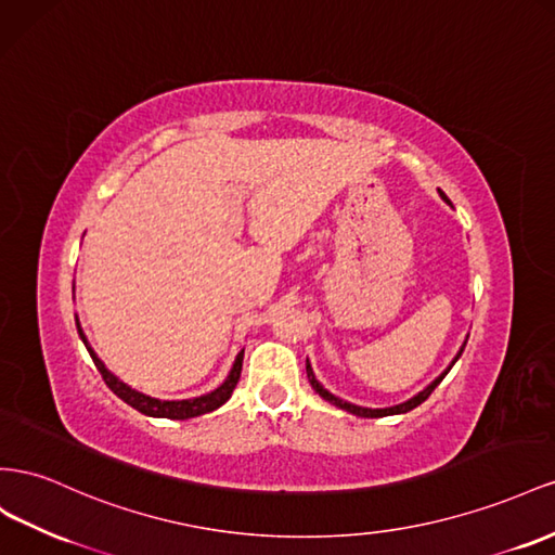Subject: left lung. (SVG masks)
<instances>
[{"label":"left lung","mask_w":555,"mask_h":555,"mask_svg":"<svg viewBox=\"0 0 555 555\" xmlns=\"http://www.w3.org/2000/svg\"><path fill=\"white\" fill-rule=\"evenodd\" d=\"M439 196L448 203V205H451V201H448L446 198V193L439 189ZM469 338V336H467ZM464 346H467V340H464L462 343V348H460V352L453 357V362L451 364H448V369L441 373V376H437V378H434L425 389H423V392H417L415 397H411V399H406V401H403V403H397V406H387V409H366V406H357V403H350V401H346V399H340V397H336V395H332V392H328V389L318 380V378H314V371H312V366H310V362H308V359H306V371H308V380H310V385H312V389H314V392H318L324 401H328V403H334V406H338V409H343V411H348V413H352V415H359V417H385V415H401V413H409V411H413L415 406H421V403L434 392V389H437V385L448 376V371H451L453 369V364L457 362V359H460V354L464 352Z\"/></svg>","instance_id":"obj_1"}]
</instances>
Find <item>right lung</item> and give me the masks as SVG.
<instances>
[{
	"label": "right lung",
	"mask_w": 555,
	"mask_h": 555,
	"mask_svg": "<svg viewBox=\"0 0 555 555\" xmlns=\"http://www.w3.org/2000/svg\"><path fill=\"white\" fill-rule=\"evenodd\" d=\"M77 332H79V338L83 340L88 354H91V359L95 362L98 371L102 373V380L107 383V387L112 389V392L118 399H124L128 406H132L134 411H140V413H144L149 417H168V421H189V417H198V415H205V413H212V411H217L219 406H223V403L231 399L237 380H241L245 350L237 352L227 380H223L219 387H215L212 392L201 395V397H191V399H158V397H149V395L140 392V389H134L128 383H124L121 378L116 376V373H112L107 366H104V362L98 357V352L91 348V343H88L83 328L79 324V318H77Z\"/></svg>",
	"instance_id": "1"
}]
</instances>
